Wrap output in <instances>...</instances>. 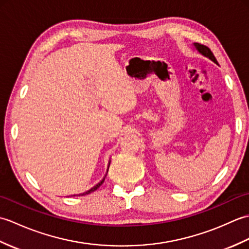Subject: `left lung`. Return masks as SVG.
<instances>
[{
    "instance_id": "left-lung-1",
    "label": "left lung",
    "mask_w": 249,
    "mask_h": 249,
    "mask_svg": "<svg viewBox=\"0 0 249 249\" xmlns=\"http://www.w3.org/2000/svg\"><path fill=\"white\" fill-rule=\"evenodd\" d=\"M195 47L198 49V51L200 52V53H202L203 55L208 56L210 60H212L214 63H216V64H218L217 60L215 59V56H214V54H213V52L211 51L210 48H208V47L204 46V45H201V44H199V43H196V44H195Z\"/></svg>"
}]
</instances>
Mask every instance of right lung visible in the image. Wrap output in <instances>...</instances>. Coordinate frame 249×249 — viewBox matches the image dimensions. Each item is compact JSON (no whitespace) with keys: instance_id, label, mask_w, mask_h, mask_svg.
I'll return each instance as SVG.
<instances>
[{"instance_id":"1","label":"right lung","mask_w":249,"mask_h":249,"mask_svg":"<svg viewBox=\"0 0 249 249\" xmlns=\"http://www.w3.org/2000/svg\"><path fill=\"white\" fill-rule=\"evenodd\" d=\"M106 176H107V174H106ZM104 181H105V178L102 179V181L100 182H98L96 185H95V186H93L91 189H89V190H87V192H84V193H81V194H79V196H84V195H88V194H91L92 192H95V190H96L100 185H102L103 183H104Z\"/></svg>"}]
</instances>
